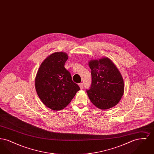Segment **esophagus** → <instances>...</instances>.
Segmentation results:
<instances>
[{
    "label": "esophagus",
    "instance_id": "1",
    "mask_svg": "<svg viewBox=\"0 0 154 154\" xmlns=\"http://www.w3.org/2000/svg\"><path fill=\"white\" fill-rule=\"evenodd\" d=\"M79 85L80 88V89H81L83 88V84H82V83H80V84H79Z\"/></svg>",
    "mask_w": 154,
    "mask_h": 154
}]
</instances>
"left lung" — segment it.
Masks as SVG:
<instances>
[{
	"mask_svg": "<svg viewBox=\"0 0 154 154\" xmlns=\"http://www.w3.org/2000/svg\"><path fill=\"white\" fill-rule=\"evenodd\" d=\"M92 83L87 90L88 97L96 107L110 109L120 101L124 92V82L116 66L108 58L91 60Z\"/></svg>",
	"mask_w": 154,
	"mask_h": 154,
	"instance_id": "1",
	"label": "left lung"
}]
</instances>
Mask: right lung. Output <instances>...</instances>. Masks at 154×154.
Here are the masks:
<instances>
[{"label": "right lung", "mask_w": 154, "mask_h": 154, "mask_svg": "<svg viewBox=\"0 0 154 154\" xmlns=\"http://www.w3.org/2000/svg\"><path fill=\"white\" fill-rule=\"evenodd\" d=\"M68 59L65 52H57L42 63L35 79L37 95L44 105L55 111L62 110L80 89L65 68Z\"/></svg>", "instance_id": "obj_1"}]
</instances>
